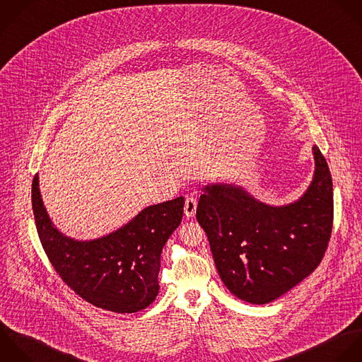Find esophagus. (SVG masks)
Here are the masks:
<instances>
[{"instance_id":"esophagus-1","label":"esophagus","mask_w":362,"mask_h":362,"mask_svg":"<svg viewBox=\"0 0 362 362\" xmlns=\"http://www.w3.org/2000/svg\"><path fill=\"white\" fill-rule=\"evenodd\" d=\"M197 210V200L193 196H187L185 200V214L186 217H193Z\"/></svg>"}]
</instances>
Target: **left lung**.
I'll list each match as a JSON object with an SVG mask.
<instances>
[{
  "label": "left lung",
  "mask_w": 362,
  "mask_h": 362,
  "mask_svg": "<svg viewBox=\"0 0 362 362\" xmlns=\"http://www.w3.org/2000/svg\"><path fill=\"white\" fill-rule=\"evenodd\" d=\"M313 155L310 186L286 206L265 204L235 185L203 189L196 218L223 284L244 302L265 305L281 298L325 257L333 228V180L316 145Z\"/></svg>",
  "instance_id": "1"
}]
</instances>
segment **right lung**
I'll use <instances>...</instances> for the list:
<instances>
[{
	"label": "right lung",
	"mask_w": 362,
	"mask_h": 362,
	"mask_svg": "<svg viewBox=\"0 0 362 362\" xmlns=\"http://www.w3.org/2000/svg\"><path fill=\"white\" fill-rule=\"evenodd\" d=\"M185 199L144 209L114 233L91 241L63 235L32 182V209L42 247L63 282L81 299L114 313L146 309L158 296L160 254L183 217Z\"/></svg>",
	"instance_id": "obj_1"
}]
</instances>
